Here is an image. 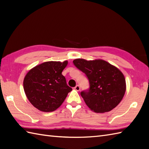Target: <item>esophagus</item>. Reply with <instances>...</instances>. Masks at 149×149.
Wrapping results in <instances>:
<instances>
[{"label": "esophagus", "instance_id": "esophagus-1", "mask_svg": "<svg viewBox=\"0 0 149 149\" xmlns=\"http://www.w3.org/2000/svg\"><path fill=\"white\" fill-rule=\"evenodd\" d=\"M76 90H77V91H79V90H80V86H79V85H77V86H76L74 88Z\"/></svg>", "mask_w": 149, "mask_h": 149}]
</instances>
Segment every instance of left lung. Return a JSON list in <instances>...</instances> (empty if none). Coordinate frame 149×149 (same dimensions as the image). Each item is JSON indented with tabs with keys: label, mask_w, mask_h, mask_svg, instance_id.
<instances>
[{
	"label": "left lung",
	"mask_w": 149,
	"mask_h": 149,
	"mask_svg": "<svg viewBox=\"0 0 149 149\" xmlns=\"http://www.w3.org/2000/svg\"><path fill=\"white\" fill-rule=\"evenodd\" d=\"M73 64L88 79L89 88L80 94L90 109L106 112L118 106L125 95L126 81L117 68L100 59H77Z\"/></svg>",
	"instance_id": "8db88e82"
}]
</instances>
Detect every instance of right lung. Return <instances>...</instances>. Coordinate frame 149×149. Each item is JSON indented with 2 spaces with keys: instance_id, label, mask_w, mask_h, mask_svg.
<instances>
[{
  "instance_id": "obj_1",
  "label": "right lung",
  "mask_w": 149,
  "mask_h": 149,
  "mask_svg": "<svg viewBox=\"0 0 149 149\" xmlns=\"http://www.w3.org/2000/svg\"><path fill=\"white\" fill-rule=\"evenodd\" d=\"M68 61H48L39 64L25 76L23 86L31 104L43 112H52L61 106L72 88L62 74Z\"/></svg>"
}]
</instances>
